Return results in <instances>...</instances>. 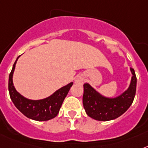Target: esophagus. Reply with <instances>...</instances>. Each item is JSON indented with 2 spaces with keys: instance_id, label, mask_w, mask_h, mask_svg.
I'll return each instance as SVG.
<instances>
[{
  "instance_id": "34e87169",
  "label": "esophagus",
  "mask_w": 148,
  "mask_h": 148,
  "mask_svg": "<svg viewBox=\"0 0 148 148\" xmlns=\"http://www.w3.org/2000/svg\"><path fill=\"white\" fill-rule=\"evenodd\" d=\"M84 78L83 76H77L76 78H75V80H74L75 84H80V85L84 84Z\"/></svg>"
}]
</instances>
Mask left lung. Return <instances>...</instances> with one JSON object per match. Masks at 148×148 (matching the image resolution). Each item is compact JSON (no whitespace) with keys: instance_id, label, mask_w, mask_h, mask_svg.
Wrapping results in <instances>:
<instances>
[{"instance_id":"obj_1","label":"left lung","mask_w":148,"mask_h":148,"mask_svg":"<svg viewBox=\"0 0 148 148\" xmlns=\"http://www.w3.org/2000/svg\"><path fill=\"white\" fill-rule=\"evenodd\" d=\"M130 87L122 95L110 99L100 95L88 84L84 85L83 104L88 116L99 121L114 120L126 112L133 102L136 92L137 78L133 68Z\"/></svg>"}]
</instances>
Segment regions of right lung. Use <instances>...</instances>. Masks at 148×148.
Wrapping results in <instances>:
<instances>
[{
    "label": "right lung",
    "instance_id": "right-lung-1",
    "mask_svg": "<svg viewBox=\"0 0 148 148\" xmlns=\"http://www.w3.org/2000/svg\"><path fill=\"white\" fill-rule=\"evenodd\" d=\"M18 57L13 64L9 76L8 89L11 100L16 108L28 118L37 121H46L54 118L59 114L63 101L73 85V83H70L58 89L53 95L44 99L30 100L26 99L16 90L13 84V71Z\"/></svg>",
    "mask_w": 148,
    "mask_h": 148
}]
</instances>
